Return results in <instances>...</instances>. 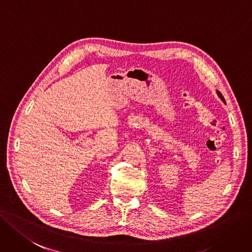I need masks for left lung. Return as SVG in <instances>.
Segmentation results:
<instances>
[{"label":"left lung","mask_w":252,"mask_h":252,"mask_svg":"<svg viewBox=\"0 0 252 252\" xmlns=\"http://www.w3.org/2000/svg\"><path fill=\"white\" fill-rule=\"evenodd\" d=\"M216 92H217V94H218V96H219V97L221 98V100H222V101H223V102H224V104H225V99H224V97H223V96H222V94H221V92H220V91H218V90H217Z\"/></svg>","instance_id":"obj_1"}]
</instances>
